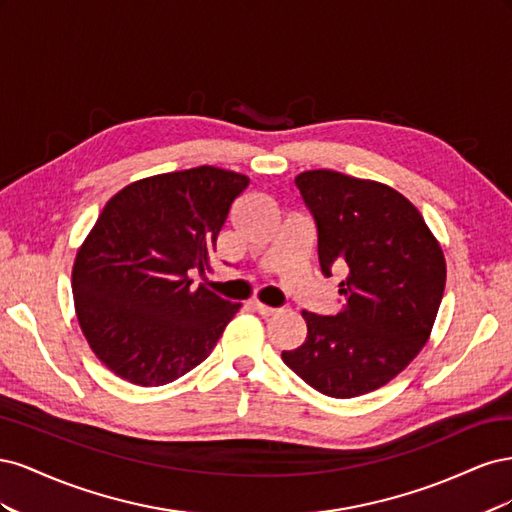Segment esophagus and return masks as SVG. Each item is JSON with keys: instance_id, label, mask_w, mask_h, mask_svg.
Listing matches in <instances>:
<instances>
[{"instance_id": "obj_1", "label": "esophagus", "mask_w": 512, "mask_h": 512, "mask_svg": "<svg viewBox=\"0 0 512 512\" xmlns=\"http://www.w3.org/2000/svg\"><path fill=\"white\" fill-rule=\"evenodd\" d=\"M250 305H252L254 312H258L260 316H275L277 312H280V309H277V307H269V305H265V303H258V301H252Z\"/></svg>"}]
</instances>
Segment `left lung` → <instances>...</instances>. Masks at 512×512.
Masks as SVG:
<instances>
[{"label":"left lung","instance_id":"8db88e82","mask_svg":"<svg viewBox=\"0 0 512 512\" xmlns=\"http://www.w3.org/2000/svg\"><path fill=\"white\" fill-rule=\"evenodd\" d=\"M318 232L324 277L339 282L342 312H303L305 342L284 363L312 389L335 399L380 389L421 352L446 284V262L423 215L389 185L335 170L297 179Z\"/></svg>","mask_w":512,"mask_h":512}]
</instances>
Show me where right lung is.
<instances>
[{"label": "right lung", "instance_id": "right-lung-1", "mask_svg": "<svg viewBox=\"0 0 512 512\" xmlns=\"http://www.w3.org/2000/svg\"><path fill=\"white\" fill-rule=\"evenodd\" d=\"M250 185L215 166L130 183L102 209L72 269L76 318L98 359L138 386H162L203 363L239 312L192 288L205 275L230 205Z\"/></svg>", "mask_w": 512, "mask_h": 512}]
</instances>
